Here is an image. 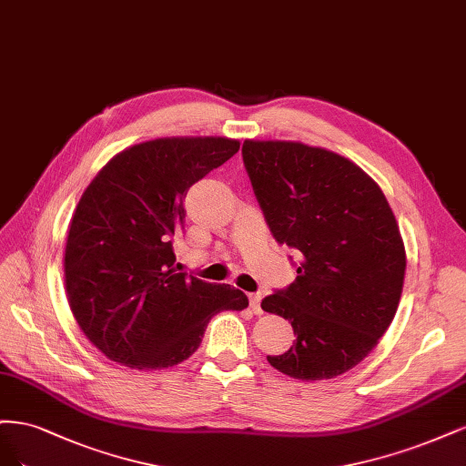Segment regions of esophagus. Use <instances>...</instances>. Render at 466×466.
<instances>
[{"label": "esophagus", "mask_w": 466, "mask_h": 466, "mask_svg": "<svg viewBox=\"0 0 466 466\" xmlns=\"http://www.w3.org/2000/svg\"><path fill=\"white\" fill-rule=\"evenodd\" d=\"M249 308L253 313H263L261 309V294H249Z\"/></svg>", "instance_id": "34e87169"}]
</instances>
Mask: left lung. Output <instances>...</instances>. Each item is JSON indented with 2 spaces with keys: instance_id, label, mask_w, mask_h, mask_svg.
Wrapping results in <instances>:
<instances>
[{
  "instance_id": "left-lung-1",
  "label": "left lung",
  "mask_w": 466,
  "mask_h": 466,
  "mask_svg": "<svg viewBox=\"0 0 466 466\" xmlns=\"http://www.w3.org/2000/svg\"><path fill=\"white\" fill-rule=\"evenodd\" d=\"M242 157L268 228L298 253L296 280L261 302L296 335L268 364L302 381L337 378L397 313L407 268L397 218L381 187L327 148L248 139Z\"/></svg>"
}]
</instances>
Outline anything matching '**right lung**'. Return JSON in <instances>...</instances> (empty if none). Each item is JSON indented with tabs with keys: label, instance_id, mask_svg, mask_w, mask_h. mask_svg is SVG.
Segmentation results:
<instances>
[{
	"label": "right lung",
	"instance_id": "add662e5",
	"mask_svg": "<svg viewBox=\"0 0 466 466\" xmlns=\"http://www.w3.org/2000/svg\"><path fill=\"white\" fill-rule=\"evenodd\" d=\"M238 148L228 137L145 141L117 153L81 195L67 232L66 290L81 331L112 362L172 368L199 349L213 315L248 308L230 284L177 273L172 246L187 189Z\"/></svg>",
	"mask_w": 466,
	"mask_h": 466
}]
</instances>
